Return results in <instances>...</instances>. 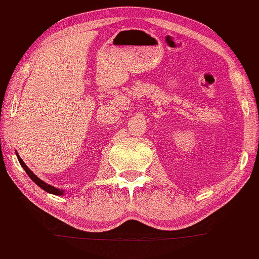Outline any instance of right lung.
I'll return each mask as SVG.
<instances>
[{
	"label": "right lung",
	"mask_w": 259,
	"mask_h": 259,
	"mask_svg": "<svg viewBox=\"0 0 259 259\" xmlns=\"http://www.w3.org/2000/svg\"><path fill=\"white\" fill-rule=\"evenodd\" d=\"M16 156H17V159H19L21 166L23 167V169L25 170V172H27L28 176L30 177L31 180L34 181L35 183L37 184L39 188L43 189V190L47 191V192H49V194H53V195H56V196L64 195V190H63V189H57V188H55V187H53V185L46 183V182H43L42 180H39V178H38L37 176H36V175H35L34 172H32V171H31L30 169H29V167H28L27 165H25V163H24L23 161H22V158L20 157V155L17 154V151H16Z\"/></svg>",
	"instance_id": "add662e5"
}]
</instances>
